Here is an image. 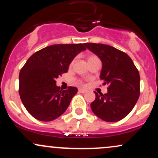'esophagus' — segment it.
<instances>
[{
  "label": "esophagus",
  "mask_w": 158,
  "mask_h": 158,
  "mask_svg": "<svg viewBox=\"0 0 158 158\" xmlns=\"http://www.w3.org/2000/svg\"><path fill=\"white\" fill-rule=\"evenodd\" d=\"M79 93L84 94V93H86V92H87V90L81 89V88H80V89H79Z\"/></svg>",
  "instance_id": "1"
}]
</instances>
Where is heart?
Instances as JSON below:
<instances>
[{
  "mask_svg": "<svg viewBox=\"0 0 158 158\" xmlns=\"http://www.w3.org/2000/svg\"><path fill=\"white\" fill-rule=\"evenodd\" d=\"M96 57H97V56H88V61L90 60V59H94V58H96Z\"/></svg>",
  "mask_w": 158,
  "mask_h": 158,
  "instance_id": "obj_1",
  "label": "heart"
}]
</instances>
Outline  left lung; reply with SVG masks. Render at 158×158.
<instances>
[{
    "instance_id": "8db88e82",
    "label": "left lung",
    "mask_w": 158,
    "mask_h": 158,
    "mask_svg": "<svg viewBox=\"0 0 158 158\" xmlns=\"http://www.w3.org/2000/svg\"><path fill=\"white\" fill-rule=\"evenodd\" d=\"M86 48L100 59V79L108 85L107 94H96L92 111L106 122H117L133 109L139 97L140 77L133 61L126 52L107 44L86 43Z\"/></svg>"
}]
</instances>
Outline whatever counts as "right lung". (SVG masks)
Instances as JSON below:
<instances>
[{"label": "right lung", "mask_w": 158, "mask_h": 158, "mask_svg": "<svg viewBox=\"0 0 158 158\" xmlns=\"http://www.w3.org/2000/svg\"><path fill=\"white\" fill-rule=\"evenodd\" d=\"M85 50V44H54L29 58L19 73V94L34 118L49 122L64 113L78 89L60 90L56 79L67 73L73 59Z\"/></svg>", "instance_id": "right-lung-1"}]
</instances>
